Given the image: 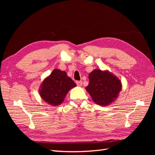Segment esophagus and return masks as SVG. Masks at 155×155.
Returning <instances> with one entry per match:
<instances>
[{
  "mask_svg": "<svg viewBox=\"0 0 155 155\" xmlns=\"http://www.w3.org/2000/svg\"><path fill=\"white\" fill-rule=\"evenodd\" d=\"M76 84L78 87H81L82 85V81H77Z\"/></svg>",
  "mask_w": 155,
  "mask_h": 155,
  "instance_id": "obj_1",
  "label": "esophagus"
}]
</instances>
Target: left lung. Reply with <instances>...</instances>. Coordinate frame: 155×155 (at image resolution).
I'll list each match as a JSON object with an SVG mask.
<instances>
[{"instance_id": "8db88e82", "label": "left lung", "mask_w": 155, "mask_h": 155, "mask_svg": "<svg viewBox=\"0 0 155 155\" xmlns=\"http://www.w3.org/2000/svg\"><path fill=\"white\" fill-rule=\"evenodd\" d=\"M89 83L86 91L94 102L108 106L118 97L122 85L120 79L109 70L94 69L88 75Z\"/></svg>"}]
</instances>
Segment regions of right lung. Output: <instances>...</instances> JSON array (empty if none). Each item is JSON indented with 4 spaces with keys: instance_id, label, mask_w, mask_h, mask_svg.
<instances>
[{
    "instance_id": "add662e5",
    "label": "right lung",
    "mask_w": 155,
    "mask_h": 155,
    "mask_svg": "<svg viewBox=\"0 0 155 155\" xmlns=\"http://www.w3.org/2000/svg\"><path fill=\"white\" fill-rule=\"evenodd\" d=\"M76 87V84L67 76L66 72L54 69L45 78L39 90L41 97L51 106L61 104L68 91Z\"/></svg>"
}]
</instances>
